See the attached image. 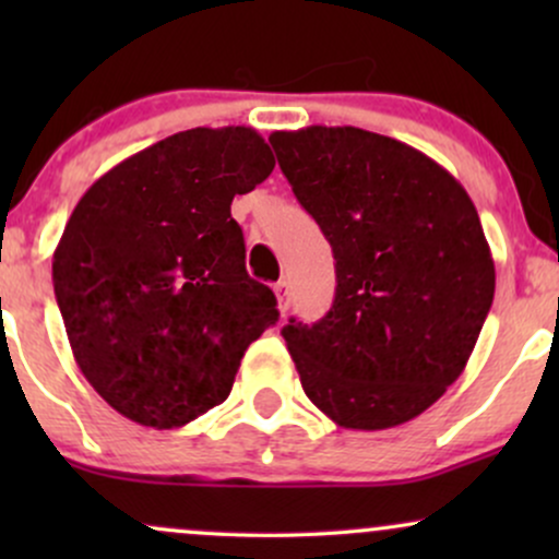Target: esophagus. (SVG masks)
<instances>
[{
    "label": "esophagus",
    "mask_w": 559,
    "mask_h": 559,
    "mask_svg": "<svg viewBox=\"0 0 559 559\" xmlns=\"http://www.w3.org/2000/svg\"><path fill=\"white\" fill-rule=\"evenodd\" d=\"M273 292H275V299H278V310L286 312L288 310V281L286 278L278 281V284L273 286Z\"/></svg>",
    "instance_id": "obj_1"
}]
</instances>
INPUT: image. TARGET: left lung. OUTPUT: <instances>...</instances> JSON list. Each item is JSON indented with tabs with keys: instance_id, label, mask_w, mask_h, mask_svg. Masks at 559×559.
<instances>
[{
	"instance_id": "left-lung-1",
	"label": "left lung",
	"mask_w": 559,
	"mask_h": 559,
	"mask_svg": "<svg viewBox=\"0 0 559 559\" xmlns=\"http://www.w3.org/2000/svg\"><path fill=\"white\" fill-rule=\"evenodd\" d=\"M294 197L336 260V297L284 338L320 413L352 431L418 418L465 370L493 301V260L454 176L352 126L275 131Z\"/></svg>"
}]
</instances>
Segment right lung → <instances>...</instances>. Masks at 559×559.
<instances>
[{"instance_id":"right-lung-1","label":"right lung","mask_w":559,"mask_h":559,"mask_svg":"<svg viewBox=\"0 0 559 559\" xmlns=\"http://www.w3.org/2000/svg\"><path fill=\"white\" fill-rule=\"evenodd\" d=\"M275 168L254 128H191L107 170L55 249V297L81 373L139 426L181 428L226 402L278 320L249 278L236 194Z\"/></svg>"}]
</instances>
